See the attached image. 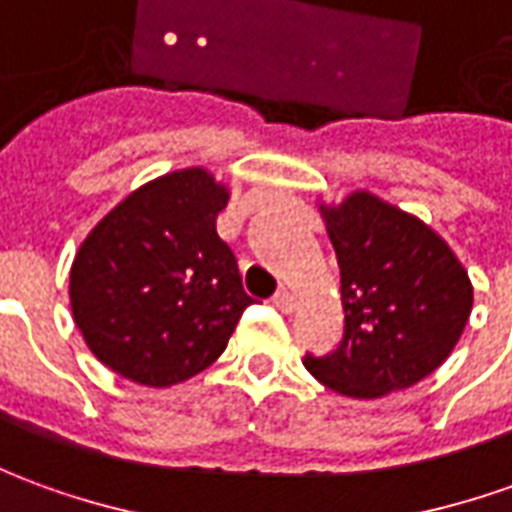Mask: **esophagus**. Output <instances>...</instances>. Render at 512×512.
<instances>
[{"label":"esophagus","instance_id":"esophagus-1","mask_svg":"<svg viewBox=\"0 0 512 512\" xmlns=\"http://www.w3.org/2000/svg\"><path fill=\"white\" fill-rule=\"evenodd\" d=\"M271 302H274V308H280L283 314H291L294 308H297V300H294V294L291 291H285V288H280L274 297H271Z\"/></svg>","mask_w":512,"mask_h":512}]
</instances>
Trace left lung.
<instances>
[{
    "mask_svg": "<svg viewBox=\"0 0 512 512\" xmlns=\"http://www.w3.org/2000/svg\"><path fill=\"white\" fill-rule=\"evenodd\" d=\"M319 212L339 260L344 336L302 364L358 401L415 387L460 342L474 305L468 271L426 221L370 190L319 201Z\"/></svg>",
    "mask_w": 512,
    "mask_h": 512,
    "instance_id": "obj_1",
    "label": "left lung"
}]
</instances>
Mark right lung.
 <instances>
[{"label":"right lung","mask_w":512,"mask_h":512,"mask_svg":"<svg viewBox=\"0 0 512 512\" xmlns=\"http://www.w3.org/2000/svg\"><path fill=\"white\" fill-rule=\"evenodd\" d=\"M229 187L210 170L156 176L83 238L69 305L86 347L142 387H173L227 350L252 305L238 263L215 232Z\"/></svg>","instance_id":"obj_1"}]
</instances>
